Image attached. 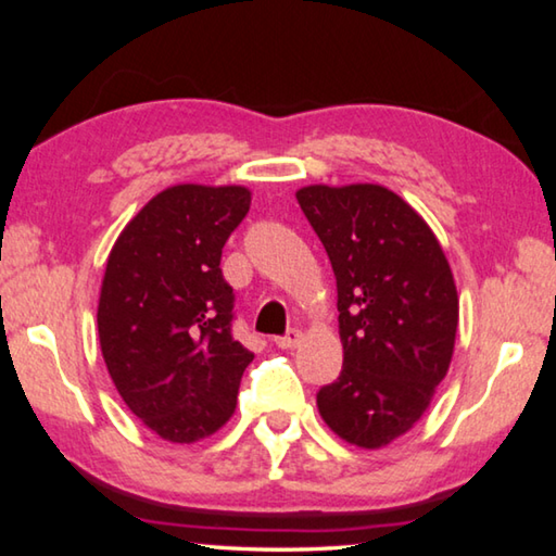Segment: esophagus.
I'll return each mask as SVG.
<instances>
[{"label": "esophagus", "mask_w": 556, "mask_h": 556, "mask_svg": "<svg viewBox=\"0 0 556 556\" xmlns=\"http://www.w3.org/2000/svg\"><path fill=\"white\" fill-rule=\"evenodd\" d=\"M299 341H301V333H299V328H289V331H287L285 336L275 338V343H277L279 348H294Z\"/></svg>", "instance_id": "esophagus-1"}]
</instances>
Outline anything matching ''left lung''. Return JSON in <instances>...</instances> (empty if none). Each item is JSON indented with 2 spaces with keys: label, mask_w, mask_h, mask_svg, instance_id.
Returning a JSON list of instances; mask_svg holds the SVG:
<instances>
[{
  "label": "left lung",
  "mask_w": 556,
  "mask_h": 556,
  "mask_svg": "<svg viewBox=\"0 0 556 556\" xmlns=\"http://www.w3.org/2000/svg\"><path fill=\"white\" fill-rule=\"evenodd\" d=\"M296 201L331 260L343 370L316 392L348 444L404 434L446 378L458 326L451 267L429 225L382 186H306Z\"/></svg>",
  "instance_id": "obj_1"
}]
</instances>
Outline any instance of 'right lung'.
I'll return each mask as SVG.
<instances>
[{"label":"right lung","mask_w":556,"mask_h":556,"mask_svg":"<svg viewBox=\"0 0 556 556\" xmlns=\"http://www.w3.org/2000/svg\"><path fill=\"white\" fill-rule=\"evenodd\" d=\"M250 211L242 186H174L154 195L110 252L100 348L127 407L166 441L191 444L232 417L252 355L232 336L235 294L220 269Z\"/></svg>","instance_id":"obj_1"}]
</instances>
